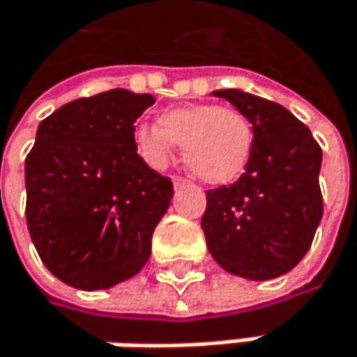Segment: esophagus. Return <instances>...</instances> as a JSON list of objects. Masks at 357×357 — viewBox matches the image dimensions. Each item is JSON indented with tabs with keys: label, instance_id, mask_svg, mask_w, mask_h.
I'll list each match as a JSON object with an SVG mask.
<instances>
[{
	"label": "esophagus",
	"instance_id": "34e87169",
	"mask_svg": "<svg viewBox=\"0 0 357 357\" xmlns=\"http://www.w3.org/2000/svg\"><path fill=\"white\" fill-rule=\"evenodd\" d=\"M172 185H174V189H178V187H185V185H187V181H185V178H181V176H172Z\"/></svg>",
	"mask_w": 357,
	"mask_h": 357
}]
</instances>
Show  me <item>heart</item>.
Masks as SVG:
<instances>
[{
  "mask_svg": "<svg viewBox=\"0 0 357 357\" xmlns=\"http://www.w3.org/2000/svg\"><path fill=\"white\" fill-rule=\"evenodd\" d=\"M133 144L154 170L170 164L178 144L187 166L203 183L222 185L245 170L252 148V127L236 109L185 105L162 112L156 125H139Z\"/></svg>",
  "mask_w": 357,
  "mask_h": 357,
  "instance_id": "1",
  "label": "heart"
}]
</instances>
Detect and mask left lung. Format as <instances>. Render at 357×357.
<instances>
[{"label": "left lung", "instance_id": "8db88e82", "mask_svg": "<svg viewBox=\"0 0 357 357\" xmlns=\"http://www.w3.org/2000/svg\"><path fill=\"white\" fill-rule=\"evenodd\" d=\"M252 125L243 176L207 191L201 218L215 263L232 275L265 282L291 271L312 245L323 218V152L310 129L278 102L238 88L215 90Z\"/></svg>", "mask_w": 357, "mask_h": 357}]
</instances>
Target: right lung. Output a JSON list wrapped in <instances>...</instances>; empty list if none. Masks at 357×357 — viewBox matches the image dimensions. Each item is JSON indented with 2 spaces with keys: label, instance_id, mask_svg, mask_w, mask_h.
Wrapping results in <instances>:
<instances>
[{
  "label": "right lung",
  "instance_id": "right-lung-1",
  "mask_svg": "<svg viewBox=\"0 0 357 357\" xmlns=\"http://www.w3.org/2000/svg\"><path fill=\"white\" fill-rule=\"evenodd\" d=\"M156 100L123 88L49 114L26 156V222L45 267L77 290L137 275L174 195L135 150V121Z\"/></svg>",
  "mask_w": 357,
  "mask_h": 357
}]
</instances>
